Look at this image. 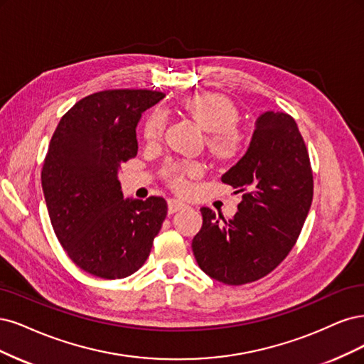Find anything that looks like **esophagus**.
<instances>
[{
  "instance_id": "34e87169",
  "label": "esophagus",
  "mask_w": 364,
  "mask_h": 364,
  "mask_svg": "<svg viewBox=\"0 0 364 364\" xmlns=\"http://www.w3.org/2000/svg\"><path fill=\"white\" fill-rule=\"evenodd\" d=\"M189 205H187L186 203L180 201V199H175V198H171L168 201V208H169V213H175L178 212V210H183V208H187Z\"/></svg>"
}]
</instances>
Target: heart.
Masks as SVG:
<instances>
[{
  "mask_svg": "<svg viewBox=\"0 0 364 364\" xmlns=\"http://www.w3.org/2000/svg\"><path fill=\"white\" fill-rule=\"evenodd\" d=\"M181 109L204 132L210 133L207 145L215 157L230 160L239 154L243 145V136L236 128L239 112L227 97L219 93H198V95L183 100ZM165 125V114L154 112L145 124V137L149 142H156L163 136ZM201 172V166L195 161L177 163L168 169L171 183L177 191H186Z\"/></svg>",
  "mask_w": 364,
  "mask_h": 364,
  "instance_id": "b5f03b06",
  "label": "heart"
}]
</instances>
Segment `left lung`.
<instances>
[{"label": "left lung", "mask_w": 364, "mask_h": 364, "mask_svg": "<svg viewBox=\"0 0 364 364\" xmlns=\"http://www.w3.org/2000/svg\"><path fill=\"white\" fill-rule=\"evenodd\" d=\"M220 180L243 193L237 213L225 220L203 207L193 255L220 283H252L286 259L311 205L313 173L295 119L281 112L262 113L245 156Z\"/></svg>", "instance_id": "obj_1"}]
</instances>
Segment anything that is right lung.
I'll return each mask as SVG.
<instances>
[{
  "instance_id": "right-lung-1",
  "label": "right lung",
  "mask_w": 364,
  "mask_h": 364,
  "mask_svg": "<svg viewBox=\"0 0 364 364\" xmlns=\"http://www.w3.org/2000/svg\"><path fill=\"white\" fill-rule=\"evenodd\" d=\"M165 98L145 89H114L80 100L58 122L42 169L55 236L83 271L105 279L134 274L152 248L168 203L124 199L119 168L136 157L142 113Z\"/></svg>"
}]
</instances>
